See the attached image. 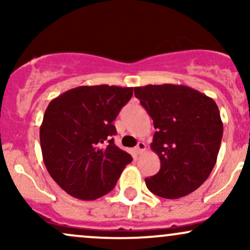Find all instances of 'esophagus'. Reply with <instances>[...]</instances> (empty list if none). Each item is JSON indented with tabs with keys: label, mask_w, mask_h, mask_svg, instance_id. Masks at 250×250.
Returning <instances> with one entry per match:
<instances>
[{
	"label": "esophagus",
	"mask_w": 250,
	"mask_h": 250,
	"mask_svg": "<svg viewBox=\"0 0 250 250\" xmlns=\"http://www.w3.org/2000/svg\"><path fill=\"white\" fill-rule=\"evenodd\" d=\"M135 150H136V153L142 154L143 151L146 150V143L145 142H139V143H137V146H136V147H135Z\"/></svg>",
	"instance_id": "esophagus-1"
}]
</instances>
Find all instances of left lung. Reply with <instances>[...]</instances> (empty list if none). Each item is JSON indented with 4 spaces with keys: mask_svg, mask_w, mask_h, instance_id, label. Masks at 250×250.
<instances>
[{
    "mask_svg": "<svg viewBox=\"0 0 250 250\" xmlns=\"http://www.w3.org/2000/svg\"><path fill=\"white\" fill-rule=\"evenodd\" d=\"M134 91L154 121L150 147L161 161L159 173L145 179L147 188L171 200L193 193L216 163L223 134L217 104L186 85L148 84Z\"/></svg>",
    "mask_w": 250,
    "mask_h": 250,
    "instance_id": "1",
    "label": "left lung"
}]
</instances>
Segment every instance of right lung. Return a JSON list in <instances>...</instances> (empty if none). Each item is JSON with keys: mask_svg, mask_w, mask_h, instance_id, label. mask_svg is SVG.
Returning a JSON list of instances; mask_svg holds the SVG:
<instances>
[{"mask_svg": "<svg viewBox=\"0 0 250 250\" xmlns=\"http://www.w3.org/2000/svg\"><path fill=\"white\" fill-rule=\"evenodd\" d=\"M131 96V87L82 85L49 103L40 127L43 162L65 193L90 201L115 187L133 157L114 143L113 122Z\"/></svg>", "mask_w": 250, "mask_h": 250, "instance_id": "add662e5", "label": "right lung"}]
</instances>
